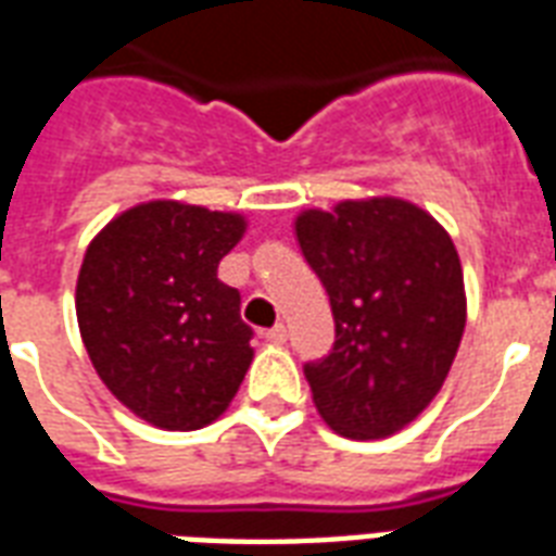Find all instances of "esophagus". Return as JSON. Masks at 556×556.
<instances>
[{
    "label": "esophagus",
    "instance_id": "34e87169",
    "mask_svg": "<svg viewBox=\"0 0 556 556\" xmlns=\"http://www.w3.org/2000/svg\"><path fill=\"white\" fill-rule=\"evenodd\" d=\"M286 338H288V329L282 324L265 332V341H270V344H286Z\"/></svg>",
    "mask_w": 556,
    "mask_h": 556
}]
</instances>
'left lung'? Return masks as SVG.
<instances>
[{
	"label": "left lung",
	"mask_w": 556,
	"mask_h": 556,
	"mask_svg": "<svg viewBox=\"0 0 556 556\" xmlns=\"http://www.w3.org/2000/svg\"><path fill=\"white\" fill-rule=\"evenodd\" d=\"M294 236L334 317L332 353L306 364L315 408L341 438H391L429 408L464 338L455 241L391 194L303 210Z\"/></svg>",
	"instance_id": "1"
}]
</instances>
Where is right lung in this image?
I'll list each match as a JSON object with an SVG mask.
<instances>
[{"mask_svg": "<svg viewBox=\"0 0 556 556\" xmlns=\"http://www.w3.org/2000/svg\"><path fill=\"white\" fill-rule=\"evenodd\" d=\"M244 230L239 212L148 201L116 215L84 253L80 341L108 391L156 429L210 426L253 362L239 291L218 279Z\"/></svg>", "mask_w": 556, "mask_h": 556, "instance_id": "add662e5", "label": "right lung"}]
</instances>
